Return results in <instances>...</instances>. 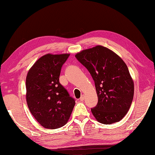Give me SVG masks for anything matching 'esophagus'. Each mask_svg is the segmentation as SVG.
<instances>
[{"label": "esophagus", "instance_id": "34e87169", "mask_svg": "<svg viewBox=\"0 0 155 155\" xmlns=\"http://www.w3.org/2000/svg\"><path fill=\"white\" fill-rule=\"evenodd\" d=\"M84 95H82V96L80 98V101H84Z\"/></svg>", "mask_w": 155, "mask_h": 155}]
</instances>
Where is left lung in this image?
<instances>
[{
    "label": "left lung",
    "mask_w": 155,
    "mask_h": 155,
    "mask_svg": "<svg viewBox=\"0 0 155 155\" xmlns=\"http://www.w3.org/2000/svg\"><path fill=\"white\" fill-rule=\"evenodd\" d=\"M75 57L94 81L98 103L91 112L95 118L104 124L120 121L129 110L134 95L127 64L113 51L100 45L82 51Z\"/></svg>",
    "instance_id": "left-lung-1"
}]
</instances>
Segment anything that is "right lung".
<instances>
[{
    "label": "right lung",
    "instance_id": "obj_1",
    "mask_svg": "<svg viewBox=\"0 0 155 155\" xmlns=\"http://www.w3.org/2000/svg\"><path fill=\"white\" fill-rule=\"evenodd\" d=\"M69 54L42 56L28 71L26 78L28 107L42 127L55 129L67 124L75 101L59 83L62 66Z\"/></svg>",
    "mask_w": 155,
    "mask_h": 155
}]
</instances>
